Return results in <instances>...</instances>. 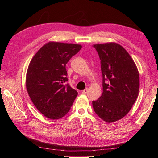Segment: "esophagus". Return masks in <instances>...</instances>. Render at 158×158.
Returning a JSON list of instances; mask_svg holds the SVG:
<instances>
[{"label":"esophagus","mask_w":158,"mask_h":158,"mask_svg":"<svg viewBox=\"0 0 158 158\" xmlns=\"http://www.w3.org/2000/svg\"><path fill=\"white\" fill-rule=\"evenodd\" d=\"M88 93V89H83V91H82V94H86Z\"/></svg>","instance_id":"1"}]
</instances>
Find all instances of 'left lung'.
I'll list each match as a JSON object with an SVG mask.
<instances>
[{"instance_id": "8db88e82", "label": "left lung", "mask_w": 158, "mask_h": 158, "mask_svg": "<svg viewBox=\"0 0 158 158\" xmlns=\"http://www.w3.org/2000/svg\"><path fill=\"white\" fill-rule=\"evenodd\" d=\"M99 55L103 92L92 101L95 113L106 122H117L132 109L139 95L138 69L126 50L116 43L93 45Z\"/></svg>"}]
</instances>
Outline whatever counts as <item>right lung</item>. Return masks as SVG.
Listing matches in <instances>:
<instances>
[{
	"label": "right lung",
	"instance_id": "obj_1",
	"mask_svg": "<svg viewBox=\"0 0 158 158\" xmlns=\"http://www.w3.org/2000/svg\"><path fill=\"white\" fill-rule=\"evenodd\" d=\"M82 46L50 41L33 56L26 73V85L32 102L45 117L62 118L78 94L68 83L66 64Z\"/></svg>",
	"mask_w": 158,
	"mask_h": 158
}]
</instances>
